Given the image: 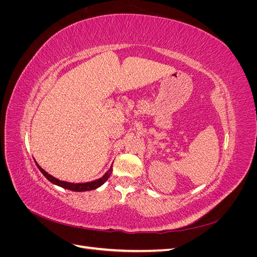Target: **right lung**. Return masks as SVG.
Masks as SVG:
<instances>
[{"mask_svg": "<svg viewBox=\"0 0 257 257\" xmlns=\"http://www.w3.org/2000/svg\"><path fill=\"white\" fill-rule=\"evenodd\" d=\"M38 169L41 170L42 174L48 179V180L50 182H52L53 184H57L59 186H61V188H64V189H67V190H71V191H74V192H84V191H91V190H95L97 188H99L100 185H103L106 181L107 179L110 177L111 173H112V166L110 167V169L108 170V172L102 177L97 179V180H94V181H91V182H85V183H72V182H66V181H61L59 180V179L52 177L51 175H49L48 173H46L45 170L38 165L36 164Z\"/></svg>", "mask_w": 257, "mask_h": 257, "instance_id": "add662e5", "label": "right lung"}]
</instances>
